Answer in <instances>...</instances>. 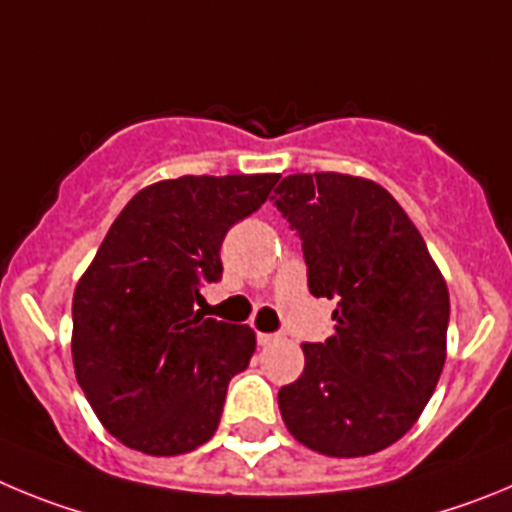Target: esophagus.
<instances>
[{
	"instance_id": "34e87169",
	"label": "esophagus",
	"mask_w": 512,
	"mask_h": 512,
	"mask_svg": "<svg viewBox=\"0 0 512 512\" xmlns=\"http://www.w3.org/2000/svg\"><path fill=\"white\" fill-rule=\"evenodd\" d=\"M278 342V334H262V331H257V344L260 347H267V344Z\"/></svg>"
}]
</instances>
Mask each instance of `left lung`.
<instances>
[{"label": "left lung", "instance_id": "1", "mask_svg": "<svg viewBox=\"0 0 512 512\" xmlns=\"http://www.w3.org/2000/svg\"><path fill=\"white\" fill-rule=\"evenodd\" d=\"M273 204L301 239L308 290L336 298V334L306 342L280 388L288 431L326 457H367L418 421L446 359L449 290L421 232L377 183L296 173Z\"/></svg>", "mask_w": 512, "mask_h": 512}]
</instances>
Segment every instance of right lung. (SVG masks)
I'll return each mask as SVG.
<instances>
[{
	"mask_svg": "<svg viewBox=\"0 0 512 512\" xmlns=\"http://www.w3.org/2000/svg\"><path fill=\"white\" fill-rule=\"evenodd\" d=\"M280 176H183L137 193L73 293V367L99 421L153 457L214 436L229 380L250 365L255 331L193 311L222 280V242Z\"/></svg>",
	"mask_w": 512,
	"mask_h": 512,
	"instance_id": "add662e5",
	"label": "right lung"
}]
</instances>
